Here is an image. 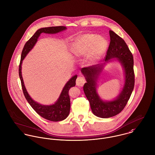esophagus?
<instances>
[{
  "mask_svg": "<svg viewBox=\"0 0 155 155\" xmlns=\"http://www.w3.org/2000/svg\"><path fill=\"white\" fill-rule=\"evenodd\" d=\"M85 79L82 76L78 77L76 79V85L79 87H82L85 83Z\"/></svg>",
  "mask_w": 155,
  "mask_h": 155,
  "instance_id": "1",
  "label": "esophagus"
}]
</instances>
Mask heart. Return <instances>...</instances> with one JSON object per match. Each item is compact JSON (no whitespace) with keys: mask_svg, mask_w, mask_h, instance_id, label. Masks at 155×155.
Masks as SVG:
<instances>
[{"mask_svg":"<svg viewBox=\"0 0 155 155\" xmlns=\"http://www.w3.org/2000/svg\"><path fill=\"white\" fill-rule=\"evenodd\" d=\"M107 46V42L104 38L88 33L79 36L74 40L71 51L78 57L89 54V59L93 61L103 54Z\"/></svg>","mask_w":155,"mask_h":155,"instance_id":"b5f03b06","label":"heart"}]
</instances>
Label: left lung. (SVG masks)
Here are the masks:
<instances>
[{
  "mask_svg": "<svg viewBox=\"0 0 155 155\" xmlns=\"http://www.w3.org/2000/svg\"><path fill=\"white\" fill-rule=\"evenodd\" d=\"M110 42L107 51L105 61L116 58L125 71V85L117 97L113 101H103L97 92V80L102 71V65L97 64L81 69L87 83L84 85L85 94L88 100L94 114L101 118H108L120 113L127 105L133 92L135 75L134 59L131 52L124 40L114 31H109Z\"/></svg>",
  "mask_w": 155,
  "mask_h": 155,
  "instance_id": "8db88e82",
  "label": "left lung"
}]
</instances>
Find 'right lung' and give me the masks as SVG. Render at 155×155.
Segmentation results:
<instances>
[{"label": "right lung", "instance_id": "obj_1", "mask_svg": "<svg viewBox=\"0 0 155 155\" xmlns=\"http://www.w3.org/2000/svg\"><path fill=\"white\" fill-rule=\"evenodd\" d=\"M66 29V27L64 26H56L41 28L38 30L33 36L24 45L21 52V60L19 65V76L21 80L22 91L27 101L38 114L48 120L53 122L63 120L68 116L70 110V100L68 95V91L70 88L75 86L77 75L73 76L67 82L66 85L63 89L58 99L55 103V104L49 106H45L35 101L28 95L23 82L21 74V65L22 60L24 59L29 51L33 48L35 45L36 44L39 36L42 33L54 34L63 31Z\"/></svg>", "mask_w": 155, "mask_h": 155}]
</instances>
